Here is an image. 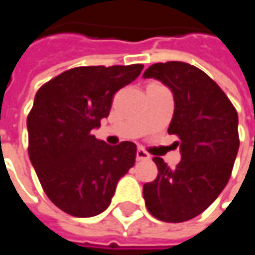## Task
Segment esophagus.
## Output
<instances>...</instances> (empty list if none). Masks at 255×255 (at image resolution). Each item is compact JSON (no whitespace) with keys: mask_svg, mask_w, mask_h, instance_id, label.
Segmentation results:
<instances>
[{"mask_svg":"<svg viewBox=\"0 0 255 255\" xmlns=\"http://www.w3.org/2000/svg\"><path fill=\"white\" fill-rule=\"evenodd\" d=\"M149 158V154L143 150V149H138L136 150V160L139 161V160H147Z\"/></svg>","mask_w":255,"mask_h":255,"instance_id":"34e87169","label":"esophagus"}]
</instances>
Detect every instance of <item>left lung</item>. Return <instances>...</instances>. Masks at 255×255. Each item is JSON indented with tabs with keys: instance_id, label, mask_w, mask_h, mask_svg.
Masks as SVG:
<instances>
[{
	"instance_id": "8db88e82",
	"label": "left lung",
	"mask_w": 255,
	"mask_h": 255,
	"mask_svg": "<svg viewBox=\"0 0 255 255\" xmlns=\"http://www.w3.org/2000/svg\"><path fill=\"white\" fill-rule=\"evenodd\" d=\"M145 78H156L174 94L168 133L177 135L181 161L174 170L154 157L157 178L143 185L149 213L164 222L192 220L214 202L232 174L239 150L238 112L220 85L183 62L152 65Z\"/></svg>"
}]
</instances>
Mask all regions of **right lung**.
<instances>
[{"instance_id": "1", "label": "right lung", "mask_w": 255, "mask_h": 255, "mask_svg": "<svg viewBox=\"0 0 255 255\" xmlns=\"http://www.w3.org/2000/svg\"><path fill=\"white\" fill-rule=\"evenodd\" d=\"M142 69L74 67L37 91L27 116L28 157L45 195L67 214L88 218L103 213L117 182L135 164V143L110 146L91 131L109 116L113 95Z\"/></svg>"}]
</instances>
